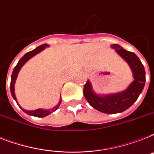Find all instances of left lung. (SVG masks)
I'll return each mask as SVG.
<instances>
[{"label":"left lung","instance_id":"8db88e82","mask_svg":"<svg viewBox=\"0 0 154 154\" xmlns=\"http://www.w3.org/2000/svg\"><path fill=\"white\" fill-rule=\"evenodd\" d=\"M112 48L126 61L133 71L134 81L124 92L107 97H100L92 92L88 81L84 86V95L89 104L99 112L106 114H116L128 109L138 100L146 82L144 66L135 54L127 51L119 45L114 44Z\"/></svg>","mask_w":154,"mask_h":154}]
</instances>
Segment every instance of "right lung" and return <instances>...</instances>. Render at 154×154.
Masks as SVG:
<instances>
[{
  "mask_svg": "<svg viewBox=\"0 0 154 154\" xmlns=\"http://www.w3.org/2000/svg\"><path fill=\"white\" fill-rule=\"evenodd\" d=\"M47 46H48V45L42 44V45H41V46H39V47H37L36 49H35V50H33V51L27 52L26 54H24L23 57H21L20 60L18 63H17V65L15 66L14 69H13V72H12V77H11L10 90H11V93H12V97H13V99H14L15 100H16V102L17 103V104H18V102H17V100H16V96H15L14 85H15V81H16V77H17V74H18L19 71H20V69L21 67L23 66V65L24 64L25 62H27V60L30 59V58H31L32 57H33L34 55H35L36 54H38V52H40L41 51H42V50H43L45 47H47ZM60 103H61V100H60L59 103H58L57 105H56L55 107H54V108H52L51 111H45V110H41V109L35 110V111H26V110L23 109V108H22L20 106V107L21 109H22V111H23V112H24L25 113L27 114V115H29V116H35V117H45V116H48L49 114L52 113V112H54L55 110H57V108H58V107H59Z\"/></svg>",
  "mask_w": 154,
  "mask_h": 154,
  "instance_id": "obj_1",
  "label": "right lung"
}]
</instances>
